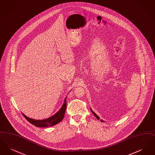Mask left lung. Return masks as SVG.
Instances as JSON below:
<instances>
[{
    "label": "left lung",
    "mask_w": 155,
    "mask_h": 155,
    "mask_svg": "<svg viewBox=\"0 0 155 155\" xmlns=\"http://www.w3.org/2000/svg\"><path fill=\"white\" fill-rule=\"evenodd\" d=\"M91 111H92V113H93V114H94V116H95V117H96V118H97V120H99V117H98V116H97V115H96V114H95V113H94V111H93V110H92V109H91ZM100 121H101V122H103V120H100Z\"/></svg>",
    "instance_id": "8db88e82"
}]
</instances>
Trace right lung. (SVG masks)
Here are the masks:
<instances>
[{
	"label": "right lung",
	"mask_w": 155,
	"mask_h": 155,
	"mask_svg": "<svg viewBox=\"0 0 155 155\" xmlns=\"http://www.w3.org/2000/svg\"><path fill=\"white\" fill-rule=\"evenodd\" d=\"M66 99L67 98L66 97L64 99V104H63L60 110L51 117L45 119V120H37L29 118L26 116H25L23 113H22V115L28 121L30 122V123L38 127H47L53 126L59 123V122H60L64 117L65 111L66 109Z\"/></svg>",
	"instance_id": "add662e5"
}]
</instances>
